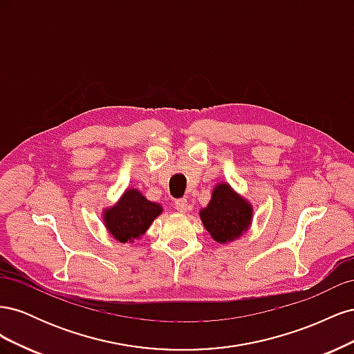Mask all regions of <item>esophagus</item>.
<instances>
[{"label": "esophagus", "instance_id": "1", "mask_svg": "<svg viewBox=\"0 0 354 354\" xmlns=\"http://www.w3.org/2000/svg\"><path fill=\"white\" fill-rule=\"evenodd\" d=\"M174 205H176V209H177L178 212H186V211L189 209V203H187V199H185V198L177 199V201L174 202Z\"/></svg>", "mask_w": 354, "mask_h": 354}]
</instances>
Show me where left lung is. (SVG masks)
<instances>
[{"instance_id":"1","label":"left lung","mask_w":354,"mask_h":354,"mask_svg":"<svg viewBox=\"0 0 354 354\" xmlns=\"http://www.w3.org/2000/svg\"><path fill=\"white\" fill-rule=\"evenodd\" d=\"M252 208L243 198L234 194L226 183L212 192L208 205L201 209V220L214 241L226 243L239 238L248 229Z\"/></svg>"}]
</instances>
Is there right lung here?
<instances>
[{
	"instance_id": "obj_1",
	"label": "right lung",
	"mask_w": 354,
	"mask_h": 354,
	"mask_svg": "<svg viewBox=\"0 0 354 354\" xmlns=\"http://www.w3.org/2000/svg\"><path fill=\"white\" fill-rule=\"evenodd\" d=\"M160 212L162 207L147 201L137 189H128L115 207L104 211L103 218L112 236L124 243L138 239Z\"/></svg>"
}]
</instances>
